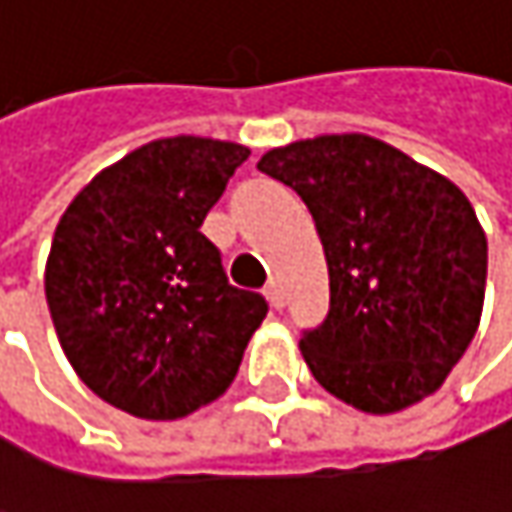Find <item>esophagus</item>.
I'll list each match as a JSON object with an SVG mask.
<instances>
[{"label": "esophagus", "mask_w": 512, "mask_h": 512, "mask_svg": "<svg viewBox=\"0 0 512 512\" xmlns=\"http://www.w3.org/2000/svg\"><path fill=\"white\" fill-rule=\"evenodd\" d=\"M263 293H266V299H269L272 308H284V290H281V281L278 278H272Z\"/></svg>", "instance_id": "esophagus-1"}]
</instances>
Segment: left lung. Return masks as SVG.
Segmentation results:
<instances>
[{"label": "left lung", "instance_id": "left-lung-1", "mask_svg": "<svg viewBox=\"0 0 512 512\" xmlns=\"http://www.w3.org/2000/svg\"><path fill=\"white\" fill-rule=\"evenodd\" d=\"M257 168L308 204L329 263V314L299 341L314 379L370 415L439 391L486 290V234L460 186L364 133L272 148Z\"/></svg>", "mask_w": 512, "mask_h": 512}]
</instances>
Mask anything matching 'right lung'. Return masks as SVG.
Returning a JSON list of instances; mask_svg holds the SVG:
<instances>
[{
	"label": "right lung",
	"mask_w": 512,
	"mask_h": 512,
	"mask_svg": "<svg viewBox=\"0 0 512 512\" xmlns=\"http://www.w3.org/2000/svg\"><path fill=\"white\" fill-rule=\"evenodd\" d=\"M249 148L156 139L103 168L64 210L47 257L52 326L76 376L145 421L183 418L234 382L266 317L201 234Z\"/></svg>",
	"instance_id": "obj_1"
}]
</instances>
